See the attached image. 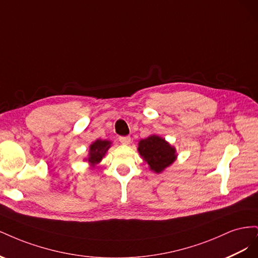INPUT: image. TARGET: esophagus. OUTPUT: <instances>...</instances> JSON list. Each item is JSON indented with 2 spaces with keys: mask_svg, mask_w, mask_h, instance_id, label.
Here are the masks:
<instances>
[{
  "mask_svg": "<svg viewBox=\"0 0 258 258\" xmlns=\"http://www.w3.org/2000/svg\"><path fill=\"white\" fill-rule=\"evenodd\" d=\"M119 141H120V143H122V144H124V145H127V144H130L131 138H130V137H120V138H119Z\"/></svg>",
  "mask_w": 258,
  "mask_h": 258,
  "instance_id": "esophagus-1",
  "label": "esophagus"
}]
</instances>
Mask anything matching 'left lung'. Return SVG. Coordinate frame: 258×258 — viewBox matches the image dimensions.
<instances>
[{
	"label": "left lung",
	"mask_w": 258,
	"mask_h": 258,
	"mask_svg": "<svg viewBox=\"0 0 258 258\" xmlns=\"http://www.w3.org/2000/svg\"><path fill=\"white\" fill-rule=\"evenodd\" d=\"M139 153L155 172H161L172 163L175 158V148L158 136H151L139 143Z\"/></svg>",
	"instance_id": "8db88e82"
}]
</instances>
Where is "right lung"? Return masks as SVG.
Here are the masks:
<instances>
[{
    "mask_svg": "<svg viewBox=\"0 0 258 258\" xmlns=\"http://www.w3.org/2000/svg\"><path fill=\"white\" fill-rule=\"evenodd\" d=\"M111 142L110 141H103V140H97L96 142H93L90 145V152L88 161L92 166H95L96 163L100 162L101 159L106 153V151L110 148Z\"/></svg>",
    "mask_w": 258,
    "mask_h": 258,
    "instance_id": "obj_1",
    "label": "right lung"
}]
</instances>
